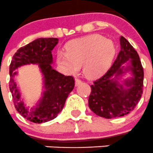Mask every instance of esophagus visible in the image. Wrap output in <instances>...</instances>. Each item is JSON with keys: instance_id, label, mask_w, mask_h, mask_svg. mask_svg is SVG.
<instances>
[{"instance_id": "obj_1", "label": "esophagus", "mask_w": 153, "mask_h": 153, "mask_svg": "<svg viewBox=\"0 0 153 153\" xmlns=\"http://www.w3.org/2000/svg\"><path fill=\"white\" fill-rule=\"evenodd\" d=\"M81 83V81L80 79H78V78H75V86H78Z\"/></svg>"}]
</instances>
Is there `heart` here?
<instances>
[{"label":"heart","mask_w":153,"mask_h":153,"mask_svg":"<svg viewBox=\"0 0 153 153\" xmlns=\"http://www.w3.org/2000/svg\"><path fill=\"white\" fill-rule=\"evenodd\" d=\"M66 51H59L57 60L62 69L69 73H76L84 65V72L88 78L103 73L112 62L116 48L113 42L99 34L71 40Z\"/></svg>","instance_id":"heart-1"}]
</instances>
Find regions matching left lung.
<instances>
[{
  "label": "left lung",
  "mask_w": 153,
  "mask_h": 153,
  "mask_svg": "<svg viewBox=\"0 0 153 153\" xmlns=\"http://www.w3.org/2000/svg\"><path fill=\"white\" fill-rule=\"evenodd\" d=\"M120 51L109 70L90 86L89 108L102 117L111 119L123 117L134 110L143 93V69L138 54L121 36ZM128 62L126 67L124 63ZM133 76L118 81L126 72Z\"/></svg>",
  "instance_id": "1"
}]
</instances>
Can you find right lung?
Here are the masks:
<instances>
[{
  "label": "right lung",
  "mask_w": 153,
  "mask_h": 153,
  "mask_svg": "<svg viewBox=\"0 0 153 153\" xmlns=\"http://www.w3.org/2000/svg\"><path fill=\"white\" fill-rule=\"evenodd\" d=\"M58 43L57 38H39L19 48L14 54L10 66V90L13 103L23 117L35 123H42L54 119L63 110L66 99L75 87L72 76H65L54 69L51 51ZM27 64L39 65L44 75L43 96L37 106L29 109L20 98L14 80V71Z\"/></svg>",
  "instance_id": "add662e5"
}]
</instances>
